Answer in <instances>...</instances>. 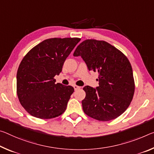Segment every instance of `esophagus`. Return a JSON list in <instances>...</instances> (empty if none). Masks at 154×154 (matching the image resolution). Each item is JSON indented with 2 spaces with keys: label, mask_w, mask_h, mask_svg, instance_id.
<instances>
[{
  "label": "esophagus",
  "mask_w": 154,
  "mask_h": 154,
  "mask_svg": "<svg viewBox=\"0 0 154 154\" xmlns=\"http://www.w3.org/2000/svg\"><path fill=\"white\" fill-rule=\"evenodd\" d=\"M73 88H74L75 90H77L78 89H80V88H81V87L78 86H77V85H74V86H73Z\"/></svg>",
  "instance_id": "obj_1"
}]
</instances>
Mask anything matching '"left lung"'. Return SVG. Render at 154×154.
Instances as JSON below:
<instances>
[{
  "label": "left lung",
  "mask_w": 154,
  "mask_h": 154,
  "mask_svg": "<svg viewBox=\"0 0 154 154\" xmlns=\"http://www.w3.org/2000/svg\"><path fill=\"white\" fill-rule=\"evenodd\" d=\"M73 55L81 56L89 70L99 73L98 87L83 90L86 97L82 102L84 113L100 121L116 119L125 112L133 99L135 83L128 57L103 40L90 39L82 42Z\"/></svg>",
  "instance_id": "left-lung-1"
}]
</instances>
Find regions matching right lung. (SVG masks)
Listing matches in <instances>:
<instances>
[{
	"label": "right lung",
	"mask_w": 154,
	"mask_h": 154,
	"mask_svg": "<svg viewBox=\"0 0 154 154\" xmlns=\"http://www.w3.org/2000/svg\"><path fill=\"white\" fill-rule=\"evenodd\" d=\"M81 40L78 38H49L26 53L17 71V95L31 116L50 119L64 113L73 87L55 84L66 59Z\"/></svg>",
	"instance_id": "1"
}]
</instances>
